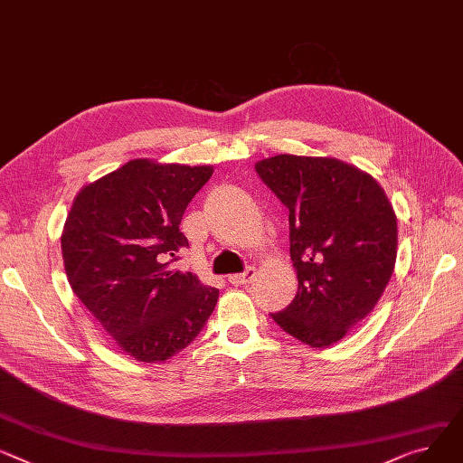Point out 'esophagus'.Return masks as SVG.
Here are the masks:
<instances>
[{"instance_id": "1", "label": "esophagus", "mask_w": 463, "mask_h": 463, "mask_svg": "<svg viewBox=\"0 0 463 463\" xmlns=\"http://www.w3.org/2000/svg\"><path fill=\"white\" fill-rule=\"evenodd\" d=\"M255 277V268H245V271L241 273H232L229 275V283L234 285V287H240V285H248L251 279Z\"/></svg>"}]
</instances>
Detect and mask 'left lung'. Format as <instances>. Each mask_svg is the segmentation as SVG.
Segmentation results:
<instances>
[{"label":"left lung","mask_w":463,"mask_h":463,"mask_svg":"<svg viewBox=\"0 0 463 463\" xmlns=\"http://www.w3.org/2000/svg\"><path fill=\"white\" fill-rule=\"evenodd\" d=\"M288 208L298 294L271 313L283 331L329 346L382 298L396 262V215L380 184L335 158L279 154L255 165Z\"/></svg>","instance_id":"left-lung-1"}]
</instances>
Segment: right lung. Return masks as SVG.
<instances>
[{
    "label": "right lung",
    "instance_id": "right-lung-1",
    "mask_svg": "<svg viewBox=\"0 0 463 463\" xmlns=\"http://www.w3.org/2000/svg\"><path fill=\"white\" fill-rule=\"evenodd\" d=\"M208 165L132 160L81 188L61 251L72 292L130 357L165 361L210 318L220 290L171 268L188 238L178 229Z\"/></svg>",
    "mask_w": 463,
    "mask_h": 463
}]
</instances>
